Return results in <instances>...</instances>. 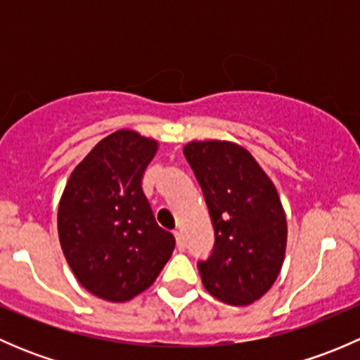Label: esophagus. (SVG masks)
<instances>
[{"mask_svg":"<svg viewBox=\"0 0 360 360\" xmlns=\"http://www.w3.org/2000/svg\"><path fill=\"white\" fill-rule=\"evenodd\" d=\"M174 237H176V242H177V248L183 249L184 248V240H183V233H181L179 230L174 231Z\"/></svg>","mask_w":360,"mask_h":360,"instance_id":"34e87169","label":"esophagus"}]
</instances>
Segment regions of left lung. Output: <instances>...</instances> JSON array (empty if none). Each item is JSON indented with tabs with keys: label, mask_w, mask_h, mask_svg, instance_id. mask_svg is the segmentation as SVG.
<instances>
[{
	"label": "left lung",
	"mask_w": 360,
	"mask_h": 360,
	"mask_svg": "<svg viewBox=\"0 0 360 360\" xmlns=\"http://www.w3.org/2000/svg\"><path fill=\"white\" fill-rule=\"evenodd\" d=\"M184 157L214 226L212 252L198 261L203 285L223 303H254L281 274L288 244V221L275 184L235 143L191 141Z\"/></svg>",
	"instance_id": "1"
}]
</instances>
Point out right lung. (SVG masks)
I'll return each mask as SVG.
<instances>
[{"label":"right lung","instance_id":"right-lung-1","mask_svg":"<svg viewBox=\"0 0 360 360\" xmlns=\"http://www.w3.org/2000/svg\"><path fill=\"white\" fill-rule=\"evenodd\" d=\"M155 139L116 130L72 170L57 214L59 240L79 284L112 303L146 291L176 238L158 226L141 181Z\"/></svg>","mask_w":360,"mask_h":360}]
</instances>
